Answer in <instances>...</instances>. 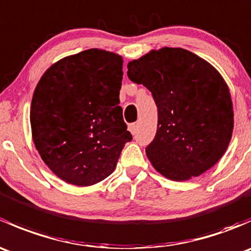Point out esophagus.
<instances>
[{
	"mask_svg": "<svg viewBox=\"0 0 251 251\" xmlns=\"http://www.w3.org/2000/svg\"><path fill=\"white\" fill-rule=\"evenodd\" d=\"M136 130H137V125H136V124H130V125H128V131H130L132 135H135Z\"/></svg>",
	"mask_w": 251,
	"mask_h": 251,
	"instance_id": "obj_1",
	"label": "esophagus"
}]
</instances>
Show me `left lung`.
<instances>
[{"instance_id": "1", "label": "left lung", "mask_w": 251, "mask_h": 251, "mask_svg": "<svg viewBox=\"0 0 251 251\" xmlns=\"http://www.w3.org/2000/svg\"><path fill=\"white\" fill-rule=\"evenodd\" d=\"M158 107V128L146 148L153 168L173 181L204 174L221 159L233 132L226 81L210 63L183 48L151 50L127 64Z\"/></svg>"}]
</instances>
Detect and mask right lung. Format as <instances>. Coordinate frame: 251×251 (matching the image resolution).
Instances as JSON below:
<instances>
[{"label":"right lung","instance_id":"right-lung-1","mask_svg":"<svg viewBox=\"0 0 251 251\" xmlns=\"http://www.w3.org/2000/svg\"><path fill=\"white\" fill-rule=\"evenodd\" d=\"M121 80V55L98 48L58 60L40 78L30 107L32 141L67 183L107 178L132 140L119 105Z\"/></svg>","mask_w":251,"mask_h":251}]
</instances>
